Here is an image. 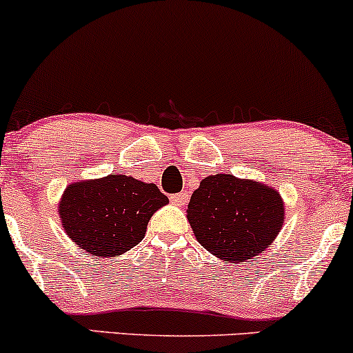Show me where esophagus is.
<instances>
[{"mask_svg":"<svg viewBox=\"0 0 353 353\" xmlns=\"http://www.w3.org/2000/svg\"><path fill=\"white\" fill-rule=\"evenodd\" d=\"M189 196L188 192H179V194H174V196H171V202L174 205H184L185 202H188Z\"/></svg>","mask_w":353,"mask_h":353,"instance_id":"1","label":"esophagus"}]
</instances>
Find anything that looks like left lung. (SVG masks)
I'll list each match as a JSON object with an SVG mask.
<instances>
[{"instance_id":"left-lung-1","label":"left lung","mask_w":353,"mask_h":353,"mask_svg":"<svg viewBox=\"0 0 353 353\" xmlns=\"http://www.w3.org/2000/svg\"><path fill=\"white\" fill-rule=\"evenodd\" d=\"M185 212L197 242L221 261L237 264L274 244L285 204L269 184L216 174L201 181Z\"/></svg>"}]
</instances>
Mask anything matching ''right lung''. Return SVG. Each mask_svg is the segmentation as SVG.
<instances>
[{"instance_id":"right-lung-1","label":"right lung","mask_w":353,"mask_h":353,"mask_svg":"<svg viewBox=\"0 0 353 353\" xmlns=\"http://www.w3.org/2000/svg\"><path fill=\"white\" fill-rule=\"evenodd\" d=\"M168 202L156 184L112 172L101 179L71 182L61 196L58 214L76 245L109 259L139 244L149 219Z\"/></svg>"}]
</instances>
